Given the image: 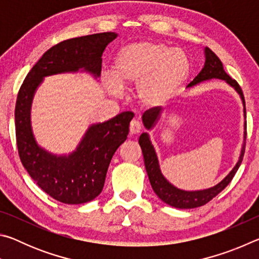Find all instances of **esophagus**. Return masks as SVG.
Instances as JSON below:
<instances>
[{"label":"esophagus","mask_w":259,"mask_h":259,"mask_svg":"<svg viewBox=\"0 0 259 259\" xmlns=\"http://www.w3.org/2000/svg\"><path fill=\"white\" fill-rule=\"evenodd\" d=\"M142 131V124L138 121H131L130 123V134L131 135H138Z\"/></svg>","instance_id":"34e87169"}]
</instances>
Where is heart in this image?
<instances>
[{
    "mask_svg": "<svg viewBox=\"0 0 259 259\" xmlns=\"http://www.w3.org/2000/svg\"><path fill=\"white\" fill-rule=\"evenodd\" d=\"M190 57L182 49L162 42L137 41L117 51L112 75L103 84L107 93L121 98L124 88L136 85V98L143 107L159 108L171 100L191 76Z\"/></svg>",
    "mask_w": 259,
    "mask_h": 259,
    "instance_id": "heart-1",
    "label": "heart"
}]
</instances>
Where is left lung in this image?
<instances>
[{"instance_id": "obj_1", "label": "left lung", "mask_w": 259, "mask_h": 259, "mask_svg": "<svg viewBox=\"0 0 259 259\" xmlns=\"http://www.w3.org/2000/svg\"><path fill=\"white\" fill-rule=\"evenodd\" d=\"M204 54V66L201 69V72L196 75V77L193 80L190 84L187 85V89L194 88L195 85L201 84V83L207 82L210 80H223L227 83L231 88L236 91V94L240 96L241 102L243 105V116H244V123H243V142L242 147L240 151L239 160L236 162L233 169L231 170L229 175L222 179L221 182L212 187L205 188V190H198V191H185L181 190V188L172 185L171 183L168 182L163 174L161 171L159 159H157V154L155 152V148L153 146L151 142V137L148 133H143L139 136V145L142 147L143 155H144V163H145L146 172L150 183L152 185L153 191L155 194L163 201L164 203L171 205L174 208L178 209H193L198 208L208 203L210 200L213 199L214 196L219 194L224 188L231 183L232 178L234 177L235 172L238 171L239 166L242 162L243 154H244V140L247 137V122H245V104H244V97L241 90L238 82L233 78L227 75L224 71L223 64L221 59L213 54V52L205 47L203 49ZM163 108H155L147 111L142 117L143 124L145 126L146 130L151 131L154 126L157 124V122L161 119L162 113H163Z\"/></svg>"}]
</instances>
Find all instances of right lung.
Segmentation results:
<instances>
[{"label": "right lung", "instance_id": "add662e5", "mask_svg": "<svg viewBox=\"0 0 259 259\" xmlns=\"http://www.w3.org/2000/svg\"><path fill=\"white\" fill-rule=\"evenodd\" d=\"M117 37L114 32L71 38L50 48L26 76L16 103V137L21 163L33 181L51 198L81 204L102 193L114 153L125 142L135 114L122 112L88 126L76 148L55 154L36 142L30 120L34 96L45 78L58 74L87 73L98 81L103 52Z\"/></svg>", "mask_w": 259, "mask_h": 259}]
</instances>
